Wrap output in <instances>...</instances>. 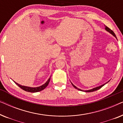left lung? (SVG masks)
<instances>
[{"label":"left lung","mask_w":123,"mask_h":123,"mask_svg":"<svg viewBox=\"0 0 123 123\" xmlns=\"http://www.w3.org/2000/svg\"><path fill=\"white\" fill-rule=\"evenodd\" d=\"M105 26V30H106L107 31H108L109 32H110L111 34H112V35H113V36H114V37H115L116 38H117V36H116V35H115V33H114V32L113 31H112L111 30V29H110V28H109V27H107V26ZM107 82H106V83H105V84H104V85H101V86H98V87H95V88H92V89H91V90H86V91H85V92H93V91H96V90H99V89L100 88H101V87H102V86H104V85H105V84H106ZM72 83V85H73V86L75 88H76V89H77V90H80V91H83V90H80V89H79V88H77V87H75L74 85H73V83Z\"/></svg>","instance_id":"obj_1"}]
</instances>
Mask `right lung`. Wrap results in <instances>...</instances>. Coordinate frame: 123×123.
<instances>
[{
    "label": "right lung",
    "instance_id": "right-lung-1",
    "mask_svg": "<svg viewBox=\"0 0 123 123\" xmlns=\"http://www.w3.org/2000/svg\"><path fill=\"white\" fill-rule=\"evenodd\" d=\"M50 80V78L47 80V82L45 83V84H43V85L41 86L40 87H27V86H22L20 85L19 84L15 82V83L20 88L22 89L24 91H26L27 92H39L41 91L44 90V89L46 88V87L48 86V85H49V83Z\"/></svg>",
    "mask_w": 123,
    "mask_h": 123
}]
</instances>
